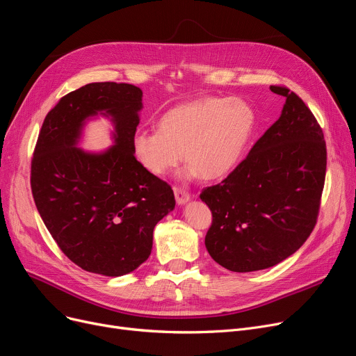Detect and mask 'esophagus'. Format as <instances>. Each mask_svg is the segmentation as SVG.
Instances as JSON below:
<instances>
[{
    "label": "esophagus",
    "instance_id": "34e87169",
    "mask_svg": "<svg viewBox=\"0 0 356 356\" xmlns=\"http://www.w3.org/2000/svg\"><path fill=\"white\" fill-rule=\"evenodd\" d=\"M175 191V197H176V202L179 204V205H184L188 202V200L191 199V195L184 191V189H181V188H175L173 189Z\"/></svg>",
    "mask_w": 356,
    "mask_h": 356
}]
</instances>
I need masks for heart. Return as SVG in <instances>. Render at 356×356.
Segmentation results:
<instances>
[{
  "mask_svg": "<svg viewBox=\"0 0 356 356\" xmlns=\"http://www.w3.org/2000/svg\"><path fill=\"white\" fill-rule=\"evenodd\" d=\"M254 127L256 113L245 100L207 96L168 109L157 131H138L132 151L152 176H165L184 156L186 179H220L237 165Z\"/></svg>",
  "mask_w": 356,
  "mask_h": 356,
  "instance_id": "b5f03b06",
  "label": "heart"
}]
</instances>
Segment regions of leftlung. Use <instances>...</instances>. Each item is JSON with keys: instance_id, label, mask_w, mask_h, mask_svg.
<instances>
[{"instance_id": "left-lung-1", "label": "left lung", "mask_w": 356, "mask_h": 356, "mask_svg": "<svg viewBox=\"0 0 356 356\" xmlns=\"http://www.w3.org/2000/svg\"><path fill=\"white\" fill-rule=\"evenodd\" d=\"M282 113L247 157L200 199L212 212L207 250L233 272L268 269L296 253L317 222L326 177L323 131L305 103L286 87Z\"/></svg>"}]
</instances>
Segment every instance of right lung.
<instances>
[{"instance_id": "right-lung-1", "label": "right lung", "mask_w": 356, "mask_h": 356, "mask_svg": "<svg viewBox=\"0 0 356 356\" xmlns=\"http://www.w3.org/2000/svg\"><path fill=\"white\" fill-rule=\"evenodd\" d=\"M141 109L140 87L91 83L60 99L39 132L30 172L36 208L59 249L87 272L135 270L151 254L154 227L176 205L170 184L134 156ZM97 114L113 119L115 145L76 149L85 120Z\"/></svg>"}]
</instances>
